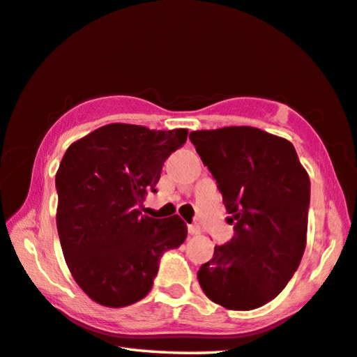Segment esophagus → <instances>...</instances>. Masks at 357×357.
<instances>
[{"instance_id":"34e87169","label":"esophagus","mask_w":357,"mask_h":357,"mask_svg":"<svg viewBox=\"0 0 357 357\" xmlns=\"http://www.w3.org/2000/svg\"><path fill=\"white\" fill-rule=\"evenodd\" d=\"M188 230H189V235H192V236H194V235H199V234H200V227H199V225H197V224H192V225H189Z\"/></svg>"}]
</instances>
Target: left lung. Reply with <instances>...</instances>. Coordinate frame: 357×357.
I'll use <instances>...</instances> for the list:
<instances>
[{"label": "left lung", "instance_id": "1", "mask_svg": "<svg viewBox=\"0 0 357 357\" xmlns=\"http://www.w3.org/2000/svg\"><path fill=\"white\" fill-rule=\"evenodd\" d=\"M235 225L199 270L203 292L229 310H254L278 296L307 245L310 178L289 141L254 127L190 132Z\"/></svg>", "mask_w": 357, "mask_h": 357}]
</instances>
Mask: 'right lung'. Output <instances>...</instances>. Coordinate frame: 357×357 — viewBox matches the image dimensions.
<instances>
[{
  "instance_id": "right-lung-1",
  "label": "right lung",
  "mask_w": 357,
  "mask_h": 357,
  "mask_svg": "<svg viewBox=\"0 0 357 357\" xmlns=\"http://www.w3.org/2000/svg\"><path fill=\"white\" fill-rule=\"evenodd\" d=\"M185 139V128L109 123L66 149L55 176L56 230L73 278L97 303L119 308L148 296L163 252L188 236L179 216L138 209Z\"/></svg>"
}]
</instances>
